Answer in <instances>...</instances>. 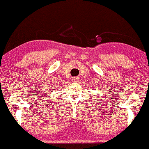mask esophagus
Instances as JSON below:
<instances>
[{
  "label": "esophagus",
  "instance_id": "34e87169",
  "mask_svg": "<svg viewBox=\"0 0 149 149\" xmlns=\"http://www.w3.org/2000/svg\"><path fill=\"white\" fill-rule=\"evenodd\" d=\"M72 81L73 82V83H77V82L78 81V78H76V77H73V78H72Z\"/></svg>",
  "mask_w": 149,
  "mask_h": 149
}]
</instances>
